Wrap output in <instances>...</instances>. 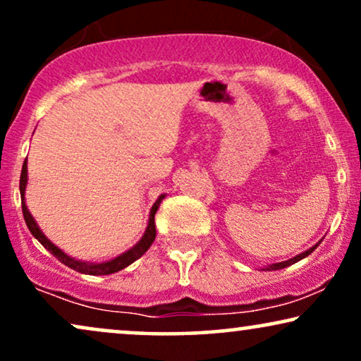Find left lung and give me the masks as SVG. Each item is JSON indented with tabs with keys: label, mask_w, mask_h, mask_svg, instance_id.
<instances>
[{
	"label": "left lung",
	"mask_w": 361,
	"mask_h": 361,
	"mask_svg": "<svg viewBox=\"0 0 361 361\" xmlns=\"http://www.w3.org/2000/svg\"><path fill=\"white\" fill-rule=\"evenodd\" d=\"M318 245H314V246H312V248L310 250H307V252H303L302 255H296L295 258H290V259H286V262H281V263H275V264H271L270 268H268V270H280V268H285V267H290V264H293V263H296V262H300V259L302 258H305V257H308L310 253H313V250L317 248Z\"/></svg>",
	"instance_id": "8db88e82"
}]
</instances>
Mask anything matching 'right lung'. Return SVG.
I'll return each instance as SVG.
<instances>
[{
    "instance_id": "obj_1",
    "label": "right lung",
    "mask_w": 361,
    "mask_h": 361,
    "mask_svg": "<svg viewBox=\"0 0 361 361\" xmlns=\"http://www.w3.org/2000/svg\"><path fill=\"white\" fill-rule=\"evenodd\" d=\"M26 181H28V170H26V159L25 163H23V168H21V176H20V191H21V208H23V216H25V221L26 225H28L31 235L35 236L36 240L39 241L41 245L44 246V248L48 250L49 253L53 255V257H56V259H59L63 264H66L68 268H71V270L75 271H80V273H85V275H109V273H116L123 270V268H126L128 264H131L135 262V259H138L141 255H143L147 250L152 246V243L154 241V236H157V228H154V213H157L158 209V204L161 202L165 196H159L158 202L153 204L152 212H149V221H148V228L147 231H145L143 238L140 240L138 245H135L133 248L128 250L126 253L120 255V257L111 259V262H106V263H85V262H78V259H73L71 257H68L61 252V250L56 248L51 241H49L47 236L41 233V230L38 228V225L35 223V218L31 216V213L28 212V208H26L25 204V188H26Z\"/></svg>"
}]
</instances>
